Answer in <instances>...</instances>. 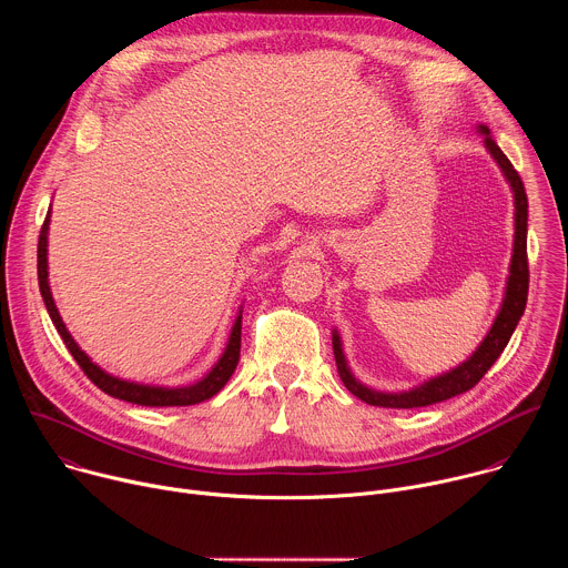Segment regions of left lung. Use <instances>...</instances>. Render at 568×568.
I'll return each mask as SVG.
<instances>
[{
    "instance_id": "1",
    "label": "left lung",
    "mask_w": 568,
    "mask_h": 568,
    "mask_svg": "<svg viewBox=\"0 0 568 568\" xmlns=\"http://www.w3.org/2000/svg\"><path fill=\"white\" fill-rule=\"evenodd\" d=\"M483 134H490L488 128H483ZM485 145L493 152V156L497 159V164L501 166L504 175L508 178L513 191H515V254H513V263H510V278H508V290H506V301L501 305V312L495 321L493 331L488 333V337L483 339V344L476 348V353L460 364L458 368L429 379L427 384L409 390V393H377L371 390L366 386H362L348 371L344 353H342V344L337 333L333 335V351H335V362H337V371L339 377L344 382V386L359 397L366 404H373V407H384V409H416V407H429V404L436 402H445L458 393H465L469 388H474L480 377L490 371V366L499 359V355L504 353V348L508 346L517 323L526 310V298H528V252H526V231H528V197H526V189L524 182L519 178V173L515 171V166L510 164V159L504 154V150L497 145V141L493 136H485Z\"/></svg>"
}]
</instances>
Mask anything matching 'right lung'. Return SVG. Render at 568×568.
Returning a JSON list of instances; mask_svg holds the SVG:
<instances>
[{
  "mask_svg": "<svg viewBox=\"0 0 568 568\" xmlns=\"http://www.w3.org/2000/svg\"><path fill=\"white\" fill-rule=\"evenodd\" d=\"M47 231H49V213L44 217V224L40 229V237H38V283H40V292L47 305V312L53 321V326L58 331V335L62 337L67 351L71 353V357L78 362V366L83 368V373L108 395L132 402V404H141V407H189V404H197L204 402L209 397H213L233 375L237 359H240V328H242V314L235 318V326L231 331L229 344L224 355L220 357V362L215 364V368L200 379L193 386H184V388H159V386H143V384H134V382H123L119 377L108 375L105 371H101L83 351L78 348V344L71 339V335L67 333L64 323L58 314V307L51 298V290H49V281H47Z\"/></svg>",
  "mask_w": 568,
  "mask_h": 568,
  "instance_id": "1",
  "label": "right lung"
}]
</instances>
